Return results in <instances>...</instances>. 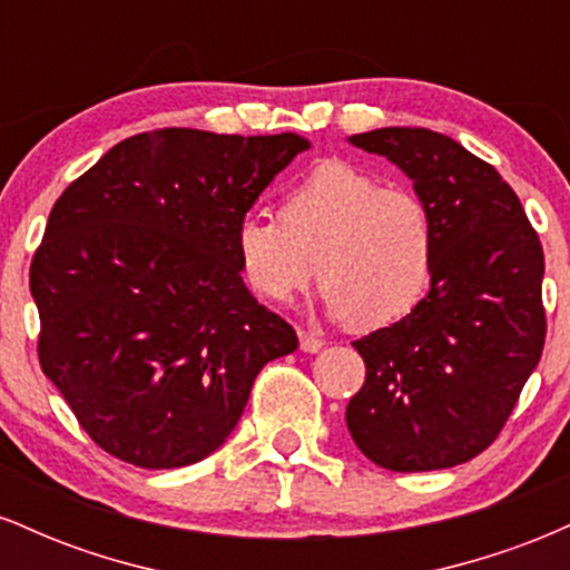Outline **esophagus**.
Wrapping results in <instances>:
<instances>
[{
  "instance_id": "obj_1",
  "label": "esophagus",
  "mask_w": 570,
  "mask_h": 570,
  "mask_svg": "<svg viewBox=\"0 0 570 570\" xmlns=\"http://www.w3.org/2000/svg\"><path fill=\"white\" fill-rule=\"evenodd\" d=\"M299 348H303L305 353H316L324 348V340L318 335H311V332L299 330Z\"/></svg>"
}]
</instances>
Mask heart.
Segmentation results:
<instances>
[{"label":"heart","mask_w":570,"mask_h":570,"mask_svg":"<svg viewBox=\"0 0 570 570\" xmlns=\"http://www.w3.org/2000/svg\"><path fill=\"white\" fill-rule=\"evenodd\" d=\"M235 265L265 303H289L322 276L326 311L358 332L407 322L436 273V222L410 189L324 160L281 198L278 217L248 212L233 233Z\"/></svg>","instance_id":"obj_1"}]
</instances>
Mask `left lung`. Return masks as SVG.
<instances>
[{
	"label": "left lung",
	"instance_id": "left-lung-1",
	"mask_svg": "<svg viewBox=\"0 0 570 570\" xmlns=\"http://www.w3.org/2000/svg\"><path fill=\"white\" fill-rule=\"evenodd\" d=\"M351 144L415 181L436 222V273L415 316L353 343L367 377L345 423L391 472L458 466L499 440L544 351V248L514 189L450 136L381 128Z\"/></svg>",
	"mask_w": 570,
	"mask_h": 570
}]
</instances>
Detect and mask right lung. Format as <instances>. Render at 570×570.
I'll return each mask as SVG.
<instances>
[{"label": "right lung", "mask_w": 570, "mask_h": 570, "mask_svg": "<svg viewBox=\"0 0 570 570\" xmlns=\"http://www.w3.org/2000/svg\"><path fill=\"white\" fill-rule=\"evenodd\" d=\"M294 134L158 128L115 144L63 189L31 259L39 367L104 453L141 469L212 455L254 377L297 332L254 299L233 233Z\"/></svg>", "instance_id": "add662e5"}]
</instances>
